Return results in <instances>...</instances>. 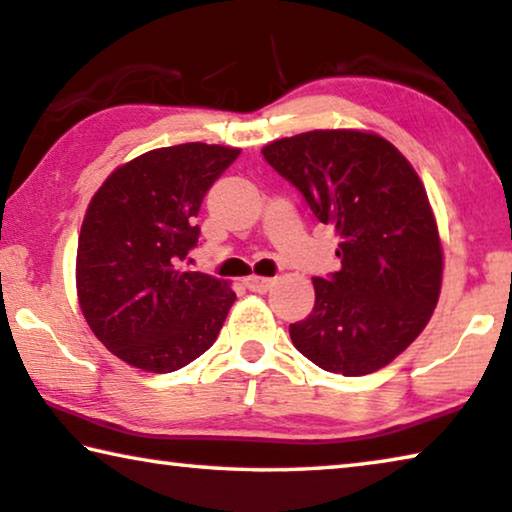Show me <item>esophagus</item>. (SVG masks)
<instances>
[{
    "mask_svg": "<svg viewBox=\"0 0 512 512\" xmlns=\"http://www.w3.org/2000/svg\"><path fill=\"white\" fill-rule=\"evenodd\" d=\"M272 279H267V277H247L245 279V286L249 288V290H254V293H267V290L272 288Z\"/></svg>",
    "mask_w": 512,
    "mask_h": 512,
    "instance_id": "34e87169",
    "label": "esophagus"
}]
</instances>
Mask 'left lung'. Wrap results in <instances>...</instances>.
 Returning <instances> with one entry per match:
<instances>
[{
  "instance_id": "8db88e82",
  "label": "left lung",
  "mask_w": 512,
  "mask_h": 512,
  "mask_svg": "<svg viewBox=\"0 0 512 512\" xmlns=\"http://www.w3.org/2000/svg\"><path fill=\"white\" fill-rule=\"evenodd\" d=\"M263 157L338 235L341 270L313 277L316 304L290 325L322 371L373 373L423 332L442 288V245L428 194L387 139L313 130L272 141Z\"/></svg>"
}]
</instances>
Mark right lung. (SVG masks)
<instances>
[{
	"label": "right lung",
	"mask_w": 512,
	"mask_h": 512,
	"mask_svg": "<svg viewBox=\"0 0 512 512\" xmlns=\"http://www.w3.org/2000/svg\"><path fill=\"white\" fill-rule=\"evenodd\" d=\"M238 148L180 144L116 169L93 196L77 242V295L109 352L151 373L201 357L235 293L222 279L185 272L199 242L203 196Z\"/></svg>",
	"instance_id": "add662e5"
}]
</instances>
